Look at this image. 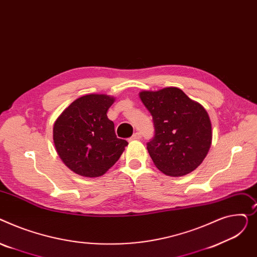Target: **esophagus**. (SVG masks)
Instances as JSON below:
<instances>
[{
	"mask_svg": "<svg viewBox=\"0 0 257 257\" xmlns=\"http://www.w3.org/2000/svg\"><path fill=\"white\" fill-rule=\"evenodd\" d=\"M140 139H141V134L140 133H135L131 137V140H140Z\"/></svg>",
	"mask_w": 257,
	"mask_h": 257,
	"instance_id": "esophagus-1",
	"label": "esophagus"
}]
</instances>
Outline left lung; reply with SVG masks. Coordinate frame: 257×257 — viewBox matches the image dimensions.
I'll return each mask as SVG.
<instances>
[{
  "label": "left lung",
  "mask_w": 257,
  "mask_h": 257,
  "mask_svg": "<svg viewBox=\"0 0 257 257\" xmlns=\"http://www.w3.org/2000/svg\"><path fill=\"white\" fill-rule=\"evenodd\" d=\"M139 95L154 120L155 136L147 150L156 167L169 176L194 171L212 144V123L205 109L176 87Z\"/></svg>",
  "instance_id": "left-lung-1"
}]
</instances>
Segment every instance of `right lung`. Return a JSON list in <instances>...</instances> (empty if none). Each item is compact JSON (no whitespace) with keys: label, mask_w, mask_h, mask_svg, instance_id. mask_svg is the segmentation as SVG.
Returning <instances> with one entry per match:
<instances>
[{"label":"right lung","mask_w":257,"mask_h":257,"mask_svg":"<svg viewBox=\"0 0 257 257\" xmlns=\"http://www.w3.org/2000/svg\"><path fill=\"white\" fill-rule=\"evenodd\" d=\"M114 97L88 94L72 101L55 121L53 139L59 157L82 176L103 175L122 155L127 142L117 138L107 116Z\"/></svg>","instance_id":"obj_1"}]
</instances>
